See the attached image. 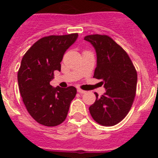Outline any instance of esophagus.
<instances>
[{"mask_svg": "<svg viewBox=\"0 0 158 158\" xmlns=\"http://www.w3.org/2000/svg\"><path fill=\"white\" fill-rule=\"evenodd\" d=\"M77 92L79 93H81V94H83V93H85L86 92L85 91V90H82V89H77Z\"/></svg>", "mask_w": 158, "mask_h": 158, "instance_id": "1", "label": "esophagus"}]
</instances>
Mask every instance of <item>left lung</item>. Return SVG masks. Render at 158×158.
I'll return each instance as SVG.
<instances>
[{
	"label": "left lung",
	"instance_id": "left-lung-1",
	"mask_svg": "<svg viewBox=\"0 0 158 158\" xmlns=\"http://www.w3.org/2000/svg\"><path fill=\"white\" fill-rule=\"evenodd\" d=\"M86 41L96 49L97 65L93 77L101 79L106 93H95L96 101L89 107L93 118L102 126L116 125L123 119L136 95L138 75L127 53L106 35H89Z\"/></svg>",
	"mask_w": 158,
	"mask_h": 158
}]
</instances>
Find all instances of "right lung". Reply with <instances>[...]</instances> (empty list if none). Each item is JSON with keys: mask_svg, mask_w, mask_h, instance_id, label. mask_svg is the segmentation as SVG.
<instances>
[{"mask_svg": "<svg viewBox=\"0 0 158 158\" xmlns=\"http://www.w3.org/2000/svg\"><path fill=\"white\" fill-rule=\"evenodd\" d=\"M77 33L41 38L25 53L18 70V85L23 104L40 124L58 126L65 121L77 94L73 86L53 88L50 81L61 70L65 51L76 41Z\"/></svg>", "mask_w": 158, "mask_h": 158, "instance_id": "1", "label": "right lung"}]
</instances>
